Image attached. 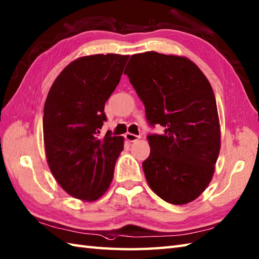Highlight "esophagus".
<instances>
[{
  "label": "esophagus",
  "instance_id": "esophagus-1",
  "mask_svg": "<svg viewBox=\"0 0 259 259\" xmlns=\"http://www.w3.org/2000/svg\"><path fill=\"white\" fill-rule=\"evenodd\" d=\"M124 138L128 140V141H130V142H135V141H137L138 140L140 137L139 136H137V135H134V134H130V133H128V134H125V136H124Z\"/></svg>",
  "mask_w": 259,
  "mask_h": 259
}]
</instances>
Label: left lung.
Returning a JSON list of instances; mask_svg holds the SVG:
<instances>
[{
  "label": "left lung",
  "instance_id": "left-lung-1",
  "mask_svg": "<svg viewBox=\"0 0 259 259\" xmlns=\"http://www.w3.org/2000/svg\"><path fill=\"white\" fill-rule=\"evenodd\" d=\"M124 73L144 102L150 155L142 162L148 185L164 201L186 205L199 197L221 150L216 99L208 79L186 57L155 51L131 56Z\"/></svg>",
  "mask_w": 259,
  "mask_h": 259
}]
</instances>
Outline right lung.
<instances>
[{"label": "right lung", "instance_id": "obj_1", "mask_svg": "<svg viewBox=\"0 0 259 259\" xmlns=\"http://www.w3.org/2000/svg\"><path fill=\"white\" fill-rule=\"evenodd\" d=\"M129 56L78 58L54 80L45 103L43 139L53 177L70 196L99 199L113 178L123 137H100L104 104L118 85Z\"/></svg>", "mask_w": 259, "mask_h": 259}]
</instances>
